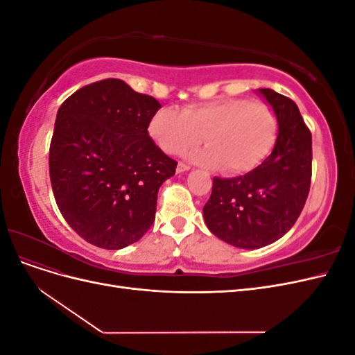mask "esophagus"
I'll use <instances>...</instances> for the list:
<instances>
[{
  "mask_svg": "<svg viewBox=\"0 0 355 355\" xmlns=\"http://www.w3.org/2000/svg\"><path fill=\"white\" fill-rule=\"evenodd\" d=\"M189 168H191L189 166H187V164H184V163H179L176 171H178V173H184V171H188Z\"/></svg>",
  "mask_w": 355,
  "mask_h": 355,
  "instance_id": "1",
  "label": "esophagus"
}]
</instances>
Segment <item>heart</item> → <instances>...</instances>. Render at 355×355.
I'll use <instances>...</instances> for the list:
<instances>
[{
	"label": "heart",
	"instance_id": "obj_1",
	"mask_svg": "<svg viewBox=\"0 0 355 355\" xmlns=\"http://www.w3.org/2000/svg\"><path fill=\"white\" fill-rule=\"evenodd\" d=\"M153 141L170 155H185L204 135L206 146L197 163L239 176L259 167L272 153L278 116L272 106L245 98L188 105L184 110H158L149 121Z\"/></svg>",
	"mask_w": 355,
	"mask_h": 355
}]
</instances>
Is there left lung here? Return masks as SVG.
Wrapping results in <instances>:
<instances>
[{"label": "left lung", "mask_w": 355, "mask_h": 355, "mask_svg": "<svg viewBox=\"0 0 355 355\" xmlns=\"http://www.w3.org/2000/svg\"><path fill=\"white\" fill-rule=\"evenodd\" d=\"M278 116L271 155L244 176L213 178L202 209L211 234L240 249H259L293 227L311 185L313 137L297 105L271 89H259Z\"/></svg>", "instance_id": "1"}]
</instances>
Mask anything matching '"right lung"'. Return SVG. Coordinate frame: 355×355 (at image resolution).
Wrapping results in <instances>:
<instances>
[{
	"mask_svg": "<svg viewBox=\"0 0 355 355\" xmlns=\"http://www.w3.org/2000/svg\"><path fill=\"white\" fill-rule=\"evenodd\" d=\"M159 108L116 78L84 85L60 105L49 154L51 188L62 216L87 243L123 249L154 223L158 189L178 166L148 133Z\"/></svg>",
	"mask_w": 355,
	"mask_h": 355,
	"instance_id": "obj_1",
	"label": "right lung"
}]
</instances>
